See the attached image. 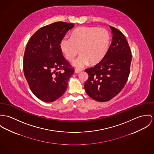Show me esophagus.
<instances>
[{
    "mask_svg": "<svg viewBox=\"0 0 154 154\" xmlns=\"http://www.w3.org/2000/svg\"><path fill=\"white\" fill-rule=\"evenodd\" d=\"M81 71H82V69H75V70H74L75 73H79V72H81Z\"/></svg>",
    "mask_w": 154,
    "mask_h": 154,
    "instance_id": "esophagus-1",
    "label": "esophagus"
}]
</instances>
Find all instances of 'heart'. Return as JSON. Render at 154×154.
<instances>
[{
  "label": "heart",
  "instance_id": "obj_1",
  "mask_svg": "<svg viewBox=\"0 0 154 154\" xmlns=\"http://www.w3.org/2000/svg\"><path fill=\"white\" fill-rule=\"evenodd\" d=\"M109 40V34L104 28L82 26L74 29L70 38H63L60 47L69 61H72L80 52L73 65L82 67L88 62L95 64L102 60L107 51Z\"/></svg>",
  "mask_w": 154,
  "mask_h": 154
}]
</instances>
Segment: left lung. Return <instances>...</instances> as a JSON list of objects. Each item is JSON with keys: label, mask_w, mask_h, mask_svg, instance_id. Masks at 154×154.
Here are the masks:
<instances>
[{"label": "left lung", "mask_w": 154, "mask_h": 154, "mask_svg": "<svg viewBox=\"0 0 154 154\" xmlns=\"http://www.w3.org/2000/svg\"><path fill=\"white\" fill-rule=\"evenodd\" d=\"M113 38L102 60L85 69L88 78L85 84L87 94L97 102H107L126 85L129 74L132 54L128 42L121 31L109 26Z\"/></svg>", "instance_id": "left-lung-1"}]
</instances>
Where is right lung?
<instances>
[{
  "instance_id": "obj_1",
  "label": "right lung",
  "mask_w": 154,
  "mask_h": 154,
  "mask_svg": "<svg viewBox=\"0 0 154 154\" xmlns=\"http://www.w3.org/2000/svg\"><path fill=\"white\" fill-rule=\"evenodd\" d=\"M73 23L57 22L41 28L29 39L24 53L23 69L35 96L52 102L66 92L74 69L63 55L60 42Z\"/></svg>"
}]
</instances>
